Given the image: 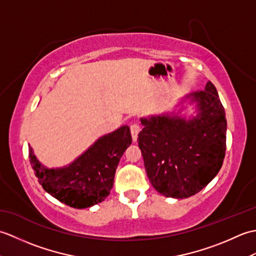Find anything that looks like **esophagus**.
Returning <instances> with one entry per match:
<instances>
[{
  "mask_svg": "<svg viewBox=\"0 0 256 256\" xmlns=\"http://www.w3.org/2000/svg\"><path fill=\"white\" fill-rule=\"evenodd\" d=\"M140 131V128L138 124L134 123V124L131 125V134H132V138H133L134 142H136L138 135Z\"/></svg>",
  "mask_w": 256,
  "mask_h": 256,
  "instance_id": "esophagus-1",
  "label": "esophagus"
}]
</instances>
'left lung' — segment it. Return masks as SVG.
Listing matches in <instances>:
<instances>
[{
    "instance_id": "8db88e82",
    "label": "left lung",
    "mask_w": 256,
    "mask_h": 256,
    "mask_svg": "<svg viewBox=\"0 0 256 256\" xmlns=\"http://www.w3.org/2000/svg\"><path fill=\"white\" fill-rule=\"evenodd\" d=\"M184 102L192 106V114ZM140 120L143 130L138 142L145 170L160 194L176 199L192 197L219 172L226 155V118L210 81L204 90L184 96L172 112Z\"/></svg>"
}]
</instances>
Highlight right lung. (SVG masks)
<instances>
[{"label":"right lung","mask_w":256,"mask_h":256,"mask_svg":"<svg viewBox=\"0 0 256 256\" xmlns=\"http://www.w3.org/2000/svg\"><path fill=\"white\" fill-rule=\"evenodd\" d=\"M131 143L130 128L123 125L102 135L66 166L46 167L28 144L30 162L46 192L69 206L84 209L102 202L110 194L118 162Z\"/></svg>","instance_id":"right-lung-1"}]
</instances>
